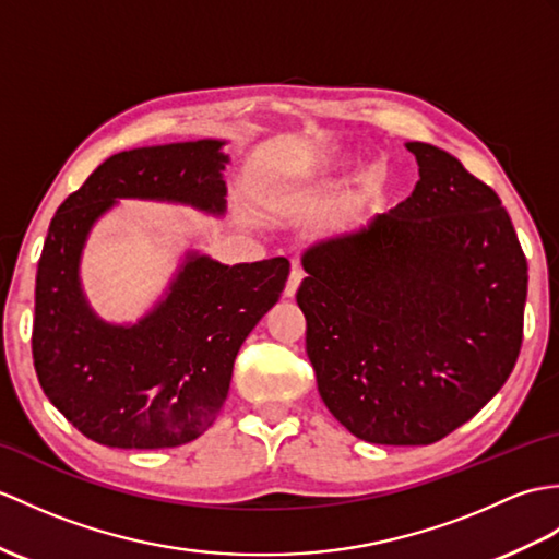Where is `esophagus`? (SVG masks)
<instances>
[{"mask_svg": "<svg viewBox=\"0 0 559 559\" xmlns=\"http://www.w3.org/2000/svg\"><path fill=\"white\" fill-rule=\"evenodd\" d=\"M302 278H305V274H302V269H297V266H293V271H290V276H288V283H285V297H295L297 288H300V283H302Z\"/></svg>", "mask_w": 559, "mask_h": 559, "instance_id": "obj_1", "label": "esophagus"}]
</instances>
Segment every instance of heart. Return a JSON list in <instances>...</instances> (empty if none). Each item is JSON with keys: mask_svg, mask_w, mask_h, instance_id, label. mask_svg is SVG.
I'll return each mask as SVG.
<instances>
[{"mask_svg": "<svg viewBox=\"0 0 559 559\" xmlns=\"http://www.w3.org/2000/svg\"><path fill=\"white\" fill-rule=\"evenodd\" d=\"M323 164H331V162H323ZM379 176H381V171L376 166H367L365 171H361V183L365 186H369V183H376V180H379ZM302 183L300 180H283V183H278V194H288V192H295L297 188H300Z\"/></svg>", "mask_w": 559, "mask_h": 559, "instance_id": "b5f03b06", "label": "heart"}]
</instances>
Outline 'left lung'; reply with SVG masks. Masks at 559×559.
<instances>
[{
	"mask_svg": "<svg viewBox=\"0 0 559 559\" xmlns=\"http://www.w3.org/2000/svg\"><path fill=\"white\" fill-rule=\"evenodd\" d=\"M405 202L302 254L297 305L323 405L379 445H431L514 369L528 266L496 190L460 159L407 142Z\"/></svg>",
	"mask_w": 559,
	"mask_h": 559,
	"instance_id": "1",
	"label": "left lung"
}]
</instances>
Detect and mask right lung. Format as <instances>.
<instances>
[{
	"label": "right lung",
	"instance_id": "obj_1",
	"mask_svg": "<svg viewBox=\"0 0 559 559\" xmlns=\"http://www.w3.org/2000/svg\"><path fill=\"white\" fill-rule=\"evenodd\" d=\"M226 140L119 152L51 218L37 262L33 359L45 395L107 448L159 450L202 436L224 407L233 361L278 302L285 257L221 264L188 250L162 300L135 323L104 321L81 285L90 230L119 200L226 212Z\"/></svg>",
	"mask_w": 559,
	"mask_h": 559
}]
</instances>
